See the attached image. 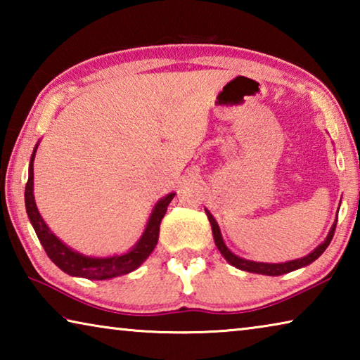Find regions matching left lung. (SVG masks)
Here are the masks:
<instances>
[{"mask_svg": "<svg viewBox=\"0 0 360 360\" xmlns=\"http://www.w3.org/2000/svg\"><path fill=\"white\" fill-rule=\"evenodd\" d=\"M206 211V210H205ZM206 216L210 219V224H211V229H212V235H214V241H216V246L221 254L225 257V260L229 262L236 268H240V270H245L249 273H259V275H268V276H279V275H284V273H290L297 270V268H302V266H307L314 262L316 259L319 257V255L326 251L327 246L330 245V241L333 238V233H335V229H337V222L332 225L330 231H328L326 241L319 245L318 248L314 249L311 254L304 255L302 259H297V260H290V262H285V264H262V262H251V260H245L238 257V255H235L233 252L230 251V249L225 246V243L222 240V235H221V230H219V225L216 222V219L211 216L210 211H206Z\"/></svg>", "mask_w": 360, "mask_h": 360, "instance_id": "left-lung-1", "label": "left lung"}]
</instances>
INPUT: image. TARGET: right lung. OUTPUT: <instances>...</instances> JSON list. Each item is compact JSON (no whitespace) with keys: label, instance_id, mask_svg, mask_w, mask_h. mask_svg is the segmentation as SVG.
Here are the masks:
<instances>
[{"label":"right lung","instance_id":"1","mask_svg":"<svg viewBox=\"0 0 360 360\" xmlns=\"http://www.w3.org/2000/svg\"><path fill=\"white\" fill-rule=\"evenodd\" d=\"M36 149H38V146H36L33 150L28 168V181L25 186V208L30 217V222H32L36 235H38L42 248H44L46 254L49 255V259H51L60 270L68 273V275L87 279H109L120 275H127V273L136 270V268L149 257V254L154 251L158 240V231H160V222L163 216H165L168 205L173 200L174 193L167 195L165 198H162L160 202L155 205L141 240L136 243V246L133 248L130 252H127L124 255H114V257L106 259L85 257V255L75 252L68 246H65L63 243L49 230L46 222L42 221L38 208H36L33 197V160Z\"/></svg>","mask_w":360,"mask_h":360}]
</instances>
